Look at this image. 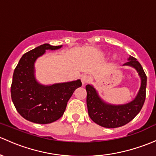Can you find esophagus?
<instances>
[{"label": "esophagus", "mask_w": 156, "mask_h": 156, "mask_svg": "<svg viewBox=\"0 0 156 156\" xmlns=\"http://www.w3.org/2000/svg\"><path fill=\"white\" fill-rule=\"evenodd\" d=\"M89 81H90L89 77L87 76V75H82V76H81V82H82L83 85L86 84V83L89 82Z\"/></svg>", "instance_id": "1"}]
</instances>
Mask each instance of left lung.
Masks as SVG:
<instances>
[{
    "mask_svg": "<svg viewBox=\"0 0 156 156\" xmlns=\"http://www.w3.org/2000/svg\"><path fill=\"white\" fill-rule=\"evenodd\" d=\"M122 66H130L136 70L140 78V86L137 95L132 101L126 104H111L99 96V92L92 84L86 86L87 105L88 114L92 120L105 128L122 126L137 116L144 105L146 98L147 76L141 65L134 57L129 56Z\"/></svg>",
    "mask_w": 156,
    "mask_h": 156,
    "instance_id": "8db88e82",
    "label": "left lung"
}]
</instances>
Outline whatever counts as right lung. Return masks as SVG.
<instances>
[{
	"label": "right lung",
	"mask_w": 156,
	"mask_h": 156,
	"mask_svg": "<svg viewBox=\"0 0 156 156\" xmlns=\"http://www.w3.org/2000/svg\"><path fill=\"white\" fill-rule=\"evenodd\" d=\"M45 43L24 54L15 69L11 86V97L23 118L38 124L51 123L63 116L67 102L74 91L82 85L81 80L41 83L36 77V61L46 51L60 49Z\"/></svg>",
	"instance_id": "1"
}]
</instances>
